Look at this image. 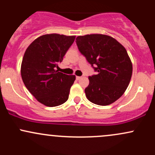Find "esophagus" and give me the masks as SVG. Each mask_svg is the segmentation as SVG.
<instances>
[{
    "mask_svg": "<svg viewBox=\"0 0 155 155\" xmlns=\"http://www.w3.org/2000/svg\"><path fill=\"white\" fill-rule=\"evenodd\" d=\"M81 76H76V80H79L80 79H81Z\"/></svg>",
    "mask_w": 155,
    "mask_h": 155,
    "instance_id": "obj_1",
    "label": "esophagus"
}]
</instances>
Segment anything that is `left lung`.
I'll return each mask as SVG.
<instances>
[{
	"label": "left lung",
	"mask_w": 155,
	"mask_h": 155,
	"mask_svg": "<svg viewBox=\"0 0 155 155\" xmlns=\"http://www.w3.org/2000/svg\"><path fill=\"white\" fill-rule=\"evenodd\" d=\"M78 49L87 61L97 67L96 75L89 76L84 91L93 104L108 106L124 94L128 87L133 65L125 48L107 35L90 34L76 38Z\"/></svg>",
	"instance_id": "8db88e82"
}]
</instances>
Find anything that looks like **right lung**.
I'll return each mask as SVG.
<instances>
[{
    "label": "right lung",
    "instance_id": "obj_1",
    "mask_svg": "<svg viewBox=\"0 0 155 155\" xmlns=\"http://www.w3.org/2000/svg\"><path fill=\"white\" fill-rule=\"evenodd\" d=\"M75 38V35L46 34L27 48L21 65V76L27 89L41 104L54 107L68 99L76 76L55 69Z\"/></svg>",
    "mask_w": 155,
    "mask_h": 155
}]
</instances>
